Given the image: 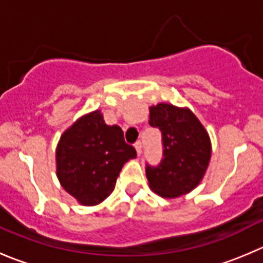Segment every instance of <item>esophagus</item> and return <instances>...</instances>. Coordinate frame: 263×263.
<instances>
[{
    "label": "esophagus",
    "instance_id": "34e87169",
    "mask_svg": "<svg viewBox=\"0 0 263 263\" xmlns=\"http://www.w3.org/2000/svg\"><path fill=\"white\" fill-rule=\"evenodd\" d=\"M134 146H136V151H137V154H138V156H141V154H142V142L138 141L136 144H134Z\"/></svg>",
    "mask_w": 263,
    "mask_h": 263
}]
</instances>
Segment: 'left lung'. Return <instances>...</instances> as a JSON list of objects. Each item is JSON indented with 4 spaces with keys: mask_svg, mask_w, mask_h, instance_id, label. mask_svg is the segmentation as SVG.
Returning a JSON list of instances; mask_svg holds the SVG:
<instances>
[{
    "mask_svg": "<svg viewBox=\"0 0 263 263\" xmlns=\"http://www.w3.org/2000/svg\"><path fill=\"white\" fill-rule=\"evenodd\" d=\"M149 125L162 134L164 159L157 167L147 166L148 186L165 199H176L196 189L212 157L208 132L189 107L157 103L149 107Z\"/></svg>",
    "mask_w": 263,
    "mask_h": 263,
    "instance_id": "left-lung-1",
    "label": "left lung"
}]
</instances>
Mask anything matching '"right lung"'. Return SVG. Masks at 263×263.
<instances>
[{"label":"right lung","mask_w":263,"mask_h":263,"mask_svg":"<svg viewBox=\"0 0 263 263\" xmlns=\"http://www.w3.org/2000/svg\"><path fill=\"white\" fill-rule=\"evenodd\" d=\"M136 157L121 127L107 125L101 109H96L79 117L59 138L57 177L80 205L94 206L112 194L124 164Z\"/></svg>","instance_id":"obj_1"}]
</instances>
